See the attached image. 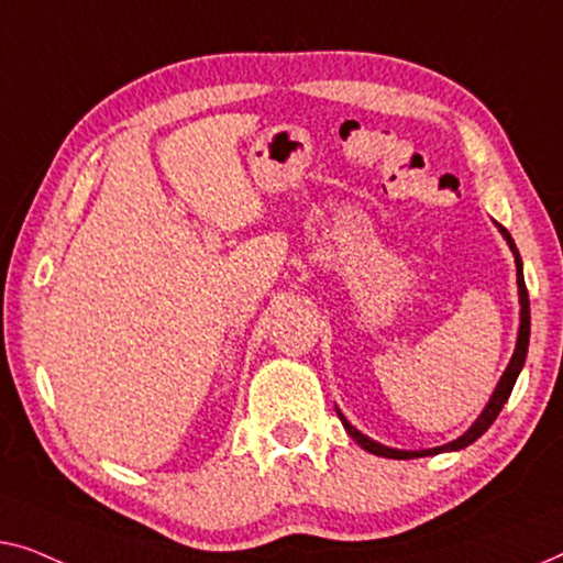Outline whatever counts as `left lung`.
Instances as JSON below:
<instances>
[{
    "label": "left lung",
    "instance_id": "8db88e82",
    "mask_svg": "<svg viewBox=\"0 0 563 563\" xmlns=\"http://www.w3.org/2000/svg\"><path fill=\"white\" fill-rule=\"evenodd\" d=\"M497 229H500L505 240H508L512 255H516V267H518V296H520V329H518V342H516V352H512L510 357V364L508 369L503 372L500 383H497L493 398H489V402L485 406V410H482L477 421L472 423V429L462 433L456 441H449L443 443V446H437V449H421V451H402V449H390V446H383V443L372 441L369 437H364L362 431L354 429V426L346 421V418L342 416V410H336L339 421L344 423V429L350 437L360 443V446L364 451H369V454H377V456H385V459H418V456H433V454H441V451H459L464 446H470V443L477 441L482 433H485L489 426L495 423V418L500 416V410L505 402H508L510 393H512V385H516V379L520 375L522 364H526V354H528V339H530V300H528V288H526V280H522V260H520V252L516 247V242H512L510 232L505 227L497 224Z\"/></svg>",
    "mask_w": 563,
    "mask_h": 563
}]
</instances>
